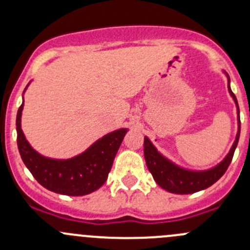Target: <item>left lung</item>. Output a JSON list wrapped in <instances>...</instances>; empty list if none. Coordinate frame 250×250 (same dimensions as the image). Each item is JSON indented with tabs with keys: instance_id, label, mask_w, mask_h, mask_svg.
Instances as JSON below:
<instances>
[{
	"instance_id": "1",
	"label": "left lung",
	"mask_w": 250,
	"mask_h": 250,
	"mask_svg": "<svg viewBox=\"0 0 250 250\" xmlns=\"http://www.w3.org/2000/svg\"><path fill=\"white\" fill-rule=\"evenodd\" d=\"M223 72L228 78L229 93H230L234 105H236L237 134L228 155L218 165L208 168V169H190V168L183 167V166L178 165V163L173 162L172 160L166 157L162 152L157 150L152 141L147 137H144V156H145L147 169L152 174L153 179L158 184V186H161L163 190L168 191V192L178 193V195H188V193H195L204 190V188H208L225 174L226 169L232 161L234 150H236L239 140L241 121H239L238 103H237L236 97H234L230 87V77L225 71Z\"/></svg>"
}]
</instances>
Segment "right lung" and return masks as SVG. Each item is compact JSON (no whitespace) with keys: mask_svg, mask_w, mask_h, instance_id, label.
Listing matches in <instances>:
<instances>
[{"mask_svg":"<svg viewBox=\"0 0 250 250\" xmlns=\"http://www.w3.org/2000/svg\"><path fill=\"white\" fill-rule=\"evenodd\" d=\"M30 83L31 81L24 93ZM22 109L24 102L17 113L18 148L24 165L43 188L60 195L84 196L104 185L128 128L107 133L71 158L46 157L37 152L25 138L21 129Z\"/></svg>","mask_w":250,"mask_h":250,"instance_id":"obj_1","label":"right lung"}]
</instances>
